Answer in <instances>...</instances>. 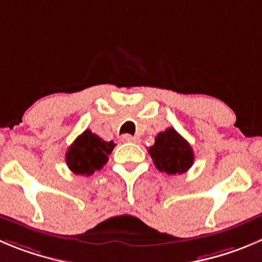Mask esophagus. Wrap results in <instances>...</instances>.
Here are the masks:
<instances>
[{
    "mask_svg": "<svg viewBox=\"0 0 262 262\" xmlns=\"http://www.w3.org/2000/svg\"><path fill=\"white\" fill-rule=\"evenodd\" d=\"M121 141H123V142L138 143V142H139V138H137V137L130 136V134H124V136L121 137Z\"/></svg>",
    "mask_w": 262,
    "mask_h": 262,
    "instance_id": "1",
    "label": "esophagus"
}]
</instances>
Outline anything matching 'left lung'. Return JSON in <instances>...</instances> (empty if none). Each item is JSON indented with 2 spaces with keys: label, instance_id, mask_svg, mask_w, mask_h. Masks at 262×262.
<instances>
[{
  "label": "left lung",
  "instance_id": "left-lung-1",
  "mask_svg": "<svg viewBox=\"0 0 262 262\" xmlns=\"http://www.w3.org/2000/svg\"><path fill=\"white\" fill-rule=\"evenodd\" d=\"M148 152L160 172L172 176L187 172L194 163V151L190 143L173 128L160 132Z\"/></svg>",
  "mask_w": 262,
  "mask_h": 262
}]
</instances>
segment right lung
I'll use <instances>...</instances> for the list:
<instances>
[{
	"label": "right lung",
	"instance_id": "right-lung-1",
	"mask_svg": "<svg viewBox=\"0 0 262 262\" xmlns=\"http://www.w3.org/2000/svg\"><path fill=\"white\" fill-rule=\"evenodd\" d=\"M115 146L114 141L106 142L86 129L68 147L66 154L68 168L75 174L92 176L95 170H101L104 167Z\"/></svg>",
	"mask_w": 262,
	"mask_h": 262
}]
</instances>
